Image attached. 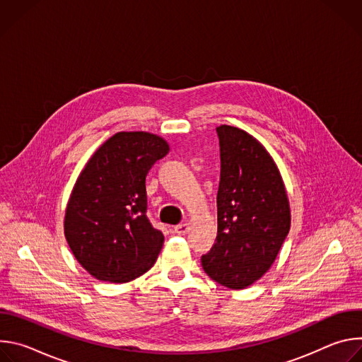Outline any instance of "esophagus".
<instances>
[{
    "mask_svg": "<svg viewBox=\"0 0 362 362\" xmlns=\"http://www.w3.org/2000/svg\"><path fill=\"white\" fill-rule=\"evenodd\" d=\"M175 233H177V235H186L187 232H189V225L187 223H182V225H177V226H175Z\"/></svg>",
    "mask_w": 362,
    "mask_h": 362,
    "instance_id": "1",
    "label": "esophagus"
}]
</instances>
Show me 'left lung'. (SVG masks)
Listing matches in <instances>:
<instances>
[{"label":"left lung","mask_w":362,"mask_h":362,"mask_svg":"<svg viewBox=\"0 0 362 362\" xmlns=\"http://www.w3.org/2000/svg\"><path fill=\"white\" fill-rule=\"evenodd\" d=\"M218 236L202 256L203 271L229 289H245L275 262L291 228L281 172L265 146L247 132L222 124Z\"/></svg>","instance_id":"8db88e82"}]
</instances>
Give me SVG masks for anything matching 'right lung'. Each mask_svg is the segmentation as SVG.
<instances>
[{"label": "right lung", "instance_id": "right-lung-1", "mask_svg": "<svg viewBox=\"0 0 362 362\" xmlns=\"http://www.w3.org/2000/svg\"><path fill=\"white\" fill-rule=\"evenodd\" d=\"M148 132H119L80 172L64 215V236L77 262L95 279L130 282L156 262L165 236L146 218V176L169 153Z\"/></svg>", "mask_w": 362, "mask_h": 362}]
</instances>
